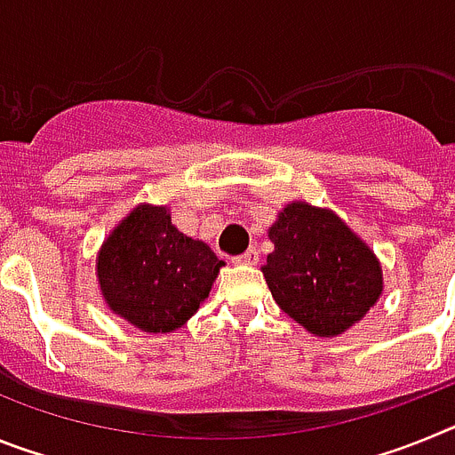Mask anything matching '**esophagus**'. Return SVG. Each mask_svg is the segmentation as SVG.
Masks as SVG:
<instances>
[{"instance_id": "obj_1", "label": "esophagus", "mask_w": 455, "mask_h": 455, "mask_svg": "<svg viewBox=\"0 0 455 455\" xmlns=\"http://www.w3.org/2000/svg\"><path fill=\"white\" fill-rule=\"evenodd\" d=\"M257 262H259V251H257V248H251V251H246L243 255L235 257V264H248V267H255Z\"/></svg>"}]
</instances>
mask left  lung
Wrapping results in <instances>:
<instances>
[{
    "instance_id": "8db88e82",
    "label": "left lung",
    "mask_w": 455,
    "mask_h": 455,
    "mask_svg": "<svg viewBox=\"0 0 455 455\" xmlns=\"http://www.w3.org/2000/svg\"><path fill=\"white\" fill-rule=\"evenodd\" d=\"M268 239L275 246L262 268L268 289L283 312L312 335H341L383 291L373 252L328 209L291 203Z\"/></svg>"
}]
</instances>
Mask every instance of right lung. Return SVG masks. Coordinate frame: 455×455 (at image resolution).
<instances>
[{"mask_svg": "<svg viewBox=\"0 0 455 455\" xmlns=\"http://www.w3.org/2000/svg\"><path fill=\"white\" fill-rule=\"evenodd\" d=\"M220 267L207 243L171 223L166 207L140 204L104 241L98 277L116 315L146 332H171L198 312Z\"/></svg>", "mask_w": 455, "mask_h": 455, "instance_id": "obj_1", "label": "right lung"}]
</instances>
